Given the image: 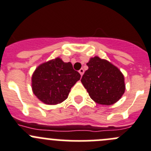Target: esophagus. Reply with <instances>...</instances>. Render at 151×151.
<instances>
[{"label":"esophagus","instance_id":"1","mask_svg":"<svg viewBox=\"0 0 151 151\" xmlns=\"http://www.w3.org/2000/svg\"><path fill=\"white\" fill-rule=\"evenodd\" d=\"M78 72H79V73L81 74V76H83V74H84V69L81 68V69H80L79 71Z\"/></svg>","mask_w":151,"mask_h":151}]
</instances>
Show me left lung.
I'll use <instances>...</instances> for the list:
<instances>
[{
	"label": "left lung",
	"mask_w": 151,
	"mask_h": 151,
	"mask_svg": "<svg viewBox=\"0 0 151 151\" xmlns=\"http://www.w3.org/2000/svg\"><path fill=\"white\" fill-rule=\"evenodd\" d=\"M88 70L81 81L90 98L102 105H110L120 99L125 90L124 76L106 60L96 56L87 64Z\"/></svg>",
	"instance_id": "8db88e82"
}]
</instances>
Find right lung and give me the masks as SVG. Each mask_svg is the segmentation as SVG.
Here are the masks:
<instances>
[{
    "mask_svg": "<svg viewBox=\"0 0 151 151\" xmlns=\"http://www.w3.org/2000/svg\"><path fill=\"white\" fill-rule=\"evenodd\" d=\"M81 75L70 62L57 58L41 64L32 77V87L39 100L47 104H56L67 99L71 87Z\"/></svg>",
    "mask_w": 151,
    "mask_h": 151,
    "instance_id": "1",
    "label": "right lung"
}]
</instances>
